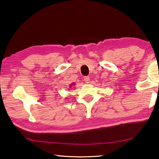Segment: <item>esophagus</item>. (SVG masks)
Listing matches in <instances>:
<instances>
[{
	"mask_svg": "<svg viewBox=\"0 0 159 159\" xmlns=\"http://www.w3.org/2000/svg\"><path fill=\"white\" fill-rule=\"evenodd\" d=\"M84 82H85V83L88 84L90 82V77L89 76H85L84 77Z\"/></svg>",
	"mask_w": 159,
	"mask_h": 159,
	"instance_id": "1",
	"label": "esophagus"
}]
</instances>
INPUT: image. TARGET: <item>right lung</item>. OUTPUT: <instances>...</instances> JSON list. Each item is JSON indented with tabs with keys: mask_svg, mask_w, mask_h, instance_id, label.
Listing matches in <instances>:
<instances>
[{
	"mask_svg": "<svg viewBox=\"0 0 159 159\" xmlns=\"http://www.w3.org/2000/svg\"><path fill=\"white\" fill-rule=\"evenodd\" d=\"M73 86H74V85H75V83H73V84H70V86H69V87H70H70H71V86H73Z\"/></svg>",
	"mask_w": 159,
	"mask_h": 159,
	"instance_id": "right-lung-1",
	"label": "right lung"
}]
</instances>
